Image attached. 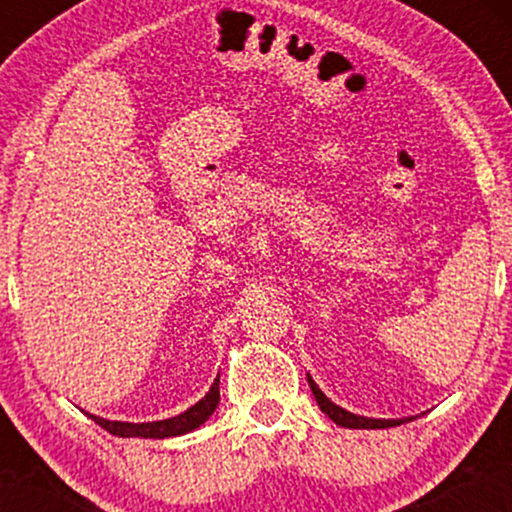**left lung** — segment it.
<instances>
[{
	"label": "left lung",
	"instance_id": "obj_1",
	"mask_svg": "<svg viewBox=\"0 0 512 512\" xmlns=\"http://www.w3.org/2000/svg\"><path fill=\"white\" fill-rule=\"evenodd\" d=\"M308 385H310V390H313L317 407L325 411V414L330 416V419L337 426H344V428H392V426L407 424V421H411V416H407V419H368V416L351 414V411H346V409L339 407V404H334L332 399L327 397L325 392L320 390V387H317V383L313 378H310V375H308Z\"/></svg>",
	"mask_w": 512,
	"mask_h": 512
}]
</instances>
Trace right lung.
<instances>
[{
    "mask_svg": "<svg viewBox=\"0 0 512 512\" xmlns=\"http://www.w3.org/2000/svg\"><path fill=\"white\" fill-rule=\"evenodd\" d=\"M219 407V378L214 380L209 387V392L199 399L197 404H192L190 409L182 411L178 416H170L163 421H144V424H129V421H110L103 416L88 414L98 426L105 428L108 433L120 438H173L182 436V433L195 431L214 414V409Z\"/></svg>",
    "mask_w": 512,
    "mask_h": 512,
    "instance_id": "obj_1",
    "label": "right lung"
}]
</instances>
